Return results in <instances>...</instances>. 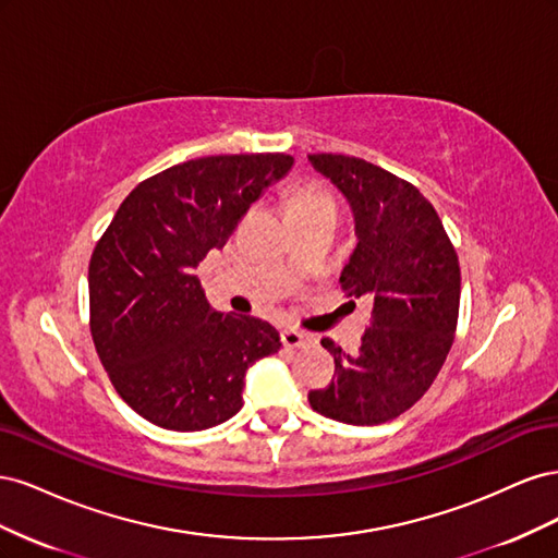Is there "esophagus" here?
<instances>
[{
  "label": "esophagus",
  "mask_w": 558,
  "mask_h": 558,
  "mask_svg": "<svg viewBox=\"0 0 558 558\" xmlns=\"http://www.w3.org/2000/svg\"><path fill=\"white\" fill-rule=\"evenodd\" d=\"M281 342H283V347H289V349H305V347L314 344L312 335L302 332V330H295V328L281 330Z\"/></svg>",
  "instance_id": "1"
}]
</instances>
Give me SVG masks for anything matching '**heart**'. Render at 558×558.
<instances>
[{"instance_id": "obj_1", "label": "heart", "mask_w": 558, "mask_h": 558, "mask_svg": "<svg viewBox=\"0 0 558 558\" xmlns=\"http://www.w3.org/2000/svg\"><path fill=\"white\" fill-rule=\"evenodd\" d=\"M298 205H335V199L330 191L324 189L320 183H307V185H300V189L293 193L291 207H298Z\"/></svg>"}]
</instances>
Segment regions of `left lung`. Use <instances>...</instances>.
I'll return each instance as SVG.
<instances>
[{
	"label": "left lung",
	"instance_id": "left-lung-1",
	"mask_svg": "<svg viewBox=\"0 0 558 558\" xmlns=\"http://www.w3.org/2000/svg\"><path fill=\"white\" fill-rule=\"evenodd\" d=\"M310 162L344 193L356 221L342 291L373 298V326L356 353L320 340L335 359V379L310 391V404L342 424H384L424 398L447 361L459 324V256L410 181L353 156L314 154Z\"/></svg>",
	"mask_w": 558,
	"mask_h": 558
}]
</instances>
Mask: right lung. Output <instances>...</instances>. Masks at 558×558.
<instances>
[{
    "mask_svg": "<svg viewBox=\"0 0 558 558\" xmlns=\"http://www.w3.org/2000/svg\"><path fill=\"white\" fill-rule=\"evenodd\" d=\"M291 165L286 154L174 165L142 181L95 244L97 356L118 396L150 424L181 433L223 424L242 410L246 369L281 349L267 320L216 312L195 269Z\"/></svg>",
    "mask_w": 558,
    "mask_h": 558,
    "instance_id": "obj_1",
    "label": "right lung"
}]
</instances>
